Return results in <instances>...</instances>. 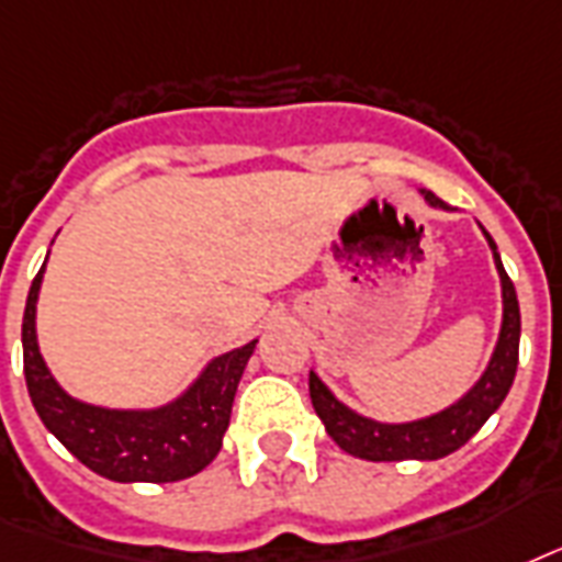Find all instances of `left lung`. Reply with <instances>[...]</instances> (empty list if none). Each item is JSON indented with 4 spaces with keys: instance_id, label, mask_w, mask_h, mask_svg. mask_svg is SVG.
<instances>
[{
    "instance_id": "left-lung-1",
    "label": "left lung",
    "mask_w": 562,
    "mask_h": 562,
    "mask_svg": "<svg viewBox=\"0 0 562 562\" xmlns=\"http://www.w3.org/2000/svg\"><path fill=\"white\" fill-rule=\"evenodd\" d=\"M425 202L430 207H442L448 211V204L442 199L422 190ZM490 249H493L495 269L502 278V334L495 342L490 367L484 369V375L477 378V384L469 390L460 402H454L446 411L425 416V419L402 422V425H390V422H375L360 416L351 407L330 393L328 386L322 384L319 375L311 372V402L313 411L325 422L328 437L360 460H375V463H393V460H439L458 451L460 446H467L469 439L475 437L481 425L493 416L502 402L507 398L516 378V367H519V334H521V316H519V299H516V286H513L510 276L504 272L498 249H495L493 237L484 232Z\"/></svg>"
}]
</instances>
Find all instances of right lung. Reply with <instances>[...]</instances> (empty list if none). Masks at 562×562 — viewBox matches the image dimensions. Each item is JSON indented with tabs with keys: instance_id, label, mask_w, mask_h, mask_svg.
Instances as JSON below:
<instances>
[{
	"instance_id": "1",
	"label": "right lung",
	"mask_w": 562,
	"mask_h": 562,
	"mask_svg": "<svg viewBox=\"0 0 562 562\" xmlns=\"http://www.w3.org/2000/svg\"><path fill=\"white\" fill-rule=\"evenodd\" d=\"M49 258V255H46ZM41 267L23 313L25 384L43 425L95 475L120 484H169L202 472L222 448L232 422V404L243 369L258 340L213 358L176 402L151 411H111L72 398L52 378L37 346V293Z\"/></svg>"
}]
</instances>
